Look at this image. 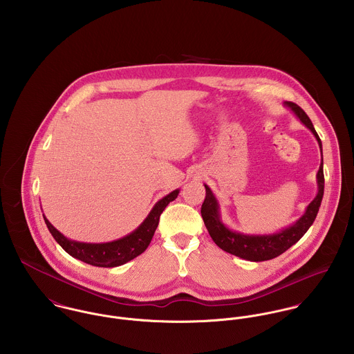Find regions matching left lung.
Masks as SVG:
<instances>
[{"label": "left lung", "instance_id": "8db88e82", "mask_svg": "<svg viewBox=\"0 0 354 354\" xmlns=\"http://www.w3.org/2000/svg\"><path fill=\"white\" fill-rule=\"evenodd\" d=\"M285 106H288L299 117V120L303 122L304 125L315 135L319 143V147L322 150L320 138L316 133L312 125V121L309 120L306 113L293 102H285ZM316 178H317V195L312 202L309 203L303 216L295 225L281 230L279 233L263 234V236L243 234L226 227L221 221L218 201L215 199L211 189L207 185H204L205 199L202 204V216L212 241L225 252L232 253L234 256H239L250 261H264L282 254L303 237L317 215L320 203L323 199V192H324L323 153H322V163H320Z\"/></svg>", "mask_w": 354, "mask_h": 354}]
</instances>
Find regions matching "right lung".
Wrapping results in <instances>:
<instances>
[{
  "instance_id": "obj_1",
  "label": "right lung",
  "mask_w": 354,
  "mask_h": 354,
  "mask_svg": "<svg viewBox=\"0 0 354 354\" xmlns=\"http://www.w3.org/2000/svg\"><path fill=\"white\" fill-rule=\"evenodd\" d=\"M180 189H176L162 198L159 202L152 207L150 214L143 221V223L133 230L131 234L111 241V243H103V244H87V243H79L66 239L64 234H61L50 222L45 218L46 226L54 237V240L62 247L65 252L71 256L91 264L97 267H117L121 264H125L127 261L135 259L140 253L145 252L147 247L151 243L152 236L158 227L159 216L166 208V205L173 202L178 196Z\"/></svg>"
}]
</instances>
